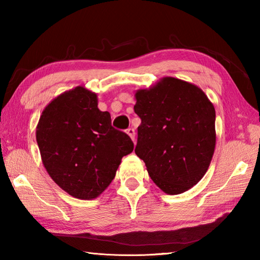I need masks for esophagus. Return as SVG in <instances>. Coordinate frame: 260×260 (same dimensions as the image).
Here are the masks:
<instances>
[{
  "mask_svg": "<svg viewBox=\"0 0 260 260\" xmlns=\"http://www.w3.org/2000/svg\"><path fill=\"white\" fill-rule=\"evenodd\" d=\"M126 133L129 135L132 141H133V142L135 143V131H134V128H132V127H131V128H128V129L126 131Z\"/></svg>",
  "mask_w": 260,
  "mask_h": 260,
  "instance_id": "esophagus-1",
  "label": "esophagus"
}]
</instances>
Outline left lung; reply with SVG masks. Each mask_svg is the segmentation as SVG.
<instances>
[{"label": "left lung", "instance_id": "8db88e82", "mask_svg": "<svg viewBox=\"0 0 260 260\" xmlns=\"http://www.w3.org/2000/svg\"><path fill=\"white\" fill-rule=\"evenodd\" d=\"M135 153L148 175L167 194H180L200 181L215 147V110L198 86L164 77L135 92Z\"/></svg>", "mask_w": 260, "mask_h": 260}]
</instances>
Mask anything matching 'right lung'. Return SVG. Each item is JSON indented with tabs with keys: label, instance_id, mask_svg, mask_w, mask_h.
<instances>
[{
	"label": "right lung",
	"instance_id": "1",
	"mask_svg": "<svg viewBox=\"0 0 260 260\" xmlns=\"http://www.w3.org/2000/svg\"><path fill=\"white\" fill-rule=\"evenodd\" d=\"M37 143L48 174L71 197L96 199L107 189L123 156L134 144L115 129L108 112L98 109L97 93L77 86L43 109Z\"/></svg>",
	"mask_w": 260,
	"mask_h": 260
}]
</instances>
